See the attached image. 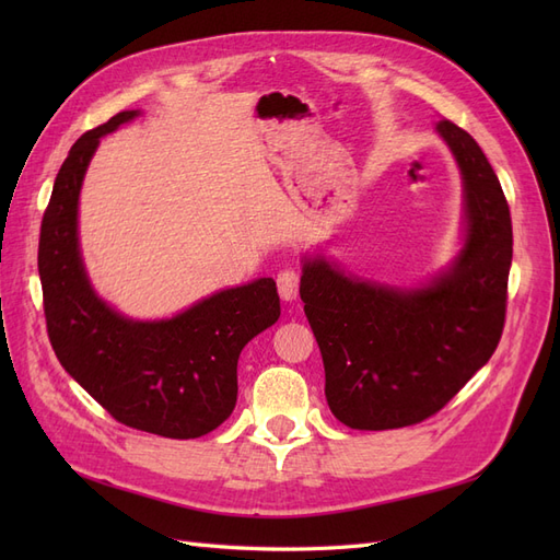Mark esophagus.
<instances>
[{"mask_svg": "<svg viewBox=\"0 0 560 560\" xmlns=\"http://www.w3.org/2000/svg\"><path fill=\"white\" fill-rule=\"evenodd\" d=\"M278 292L282 301H294L299 296V273L294 268H284L278 273Z\"/></svg>", "mask_w": 560, "mask_h": 560, "instance_id": "34e87169", "label": "esophagus"}]
</instances>
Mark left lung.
I'll return each mask as SVG.
<instances>
[{
  "instance_id": "8db88e82",
  "label": "left lung",
  "mask_w": 560,
  "mask_h": 560,
  "mask_svg": "<svg viewBox=\"0 0 560 560\" xmlns=\"http://www.w3.org/2000/svg\"><path fill=\"white\" fill-rule=\"evenodd\" d=\"M463 177L455 257L411 287L346 273L303 254L301 301L325 362L331 413L352 430L413 425L446 406L495 352L512 268V217L498 175L469 132L442 118Z\"/></svg>"
}]
</instances>
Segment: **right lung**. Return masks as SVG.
<instances>
[{
    "label": "right lung",
    "instance_id": "add662e5",
    "mask_svg": "<svg viewBox=\"0 0 560 560\" xmlns=\"http://www.w3.org/2000/svg\"><path fill=\"white\" fill-rule=\"evenodd\" d=\"M126 109L83 132L54 184L39 238L50 346L86 393L128 428L167 439L217 430L238 399V358L276 325L273 278L226 287L171 317L135 319L95 292L79 241L83 177L105 135L138 118Z\"/></svg>",
    "mask_w": 560,
    "mask_h": 560
}]
</instances>
